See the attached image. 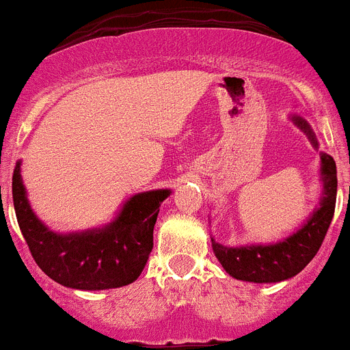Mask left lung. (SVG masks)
I'll use <instances>...</instances> for the list:
<instances>
[{"label": "left lung", "instance_id": "left-lung-1", "mask_svg": "<svg viewBox=\"0 0 350 350\" xmlns=\"http://www.w3.org/2000/svg\"><path fill=\"white\" fill-rule=\"evenodd\" d=\"M288 118L319 148L317 136L308 122L299 115ZM321 180L322 193L315 211L294 234L282 241L232 247L211 239L214 255L230 276L252 283H278L294 278L312 262L327 234L336 204V164L325 152H321Z\"/></svg>", "mask_w": 350, "mask_h": 350}]
</instances>
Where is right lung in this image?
I'll return each mask as SVG.
<instances>
[{
  "instance_id": "add662e5",
  "label": "right lung",
  "mask_w": 350,
  "mask_h": 350,
  "mask_svg": "<svg viewBox=\"0 0 350 350\" xmlns=\"http://www.w3.org/2000/svg\"><path fill=\"white\" fill-rule=\"evenodd\" d=\"M170 193L172 189L138 193L125 200L107 225L59 234L33 212L21 177V161L12 177L17 223L31 256L51 280L76 291H107L138 280L154 246L159 207Z\"/></svg>"
}]
</instances>
